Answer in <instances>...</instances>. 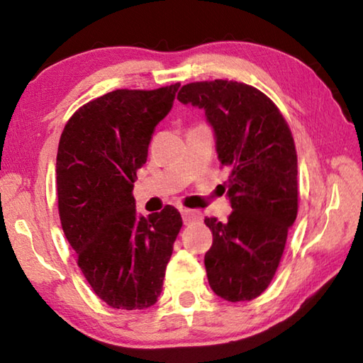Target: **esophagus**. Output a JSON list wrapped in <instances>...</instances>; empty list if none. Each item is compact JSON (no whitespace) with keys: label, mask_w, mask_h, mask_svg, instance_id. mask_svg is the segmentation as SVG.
Masks as SVG:
<instances>
[{"label":"esophagus","mask_w":363,"mask_h":363,"mask_svg":"<svg viewBox=\"0 0 363 363\" xmlns=\"http://www.w3.org/2000/svg\"><path fill=\"white\" fill-rule=\"evenodd\" d=\"M181 214H182L184 224H189V223H192V220H200L201 219V213L196 211V210H187V208H182Z\"/></svg>","instance_id":"1"}]
</instances>
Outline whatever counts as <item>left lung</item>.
Returning <instances> with one entry per match:
<instances>
[{
	"label": "left lung",
	"instance_id": "1",
	"mask_svg": "<svg viewBox=\"0 0 363 363\" xmlns=\"http://www.w3.org/2000/svg\"><path fill=\"white\" fill-rule=\"evenodd\" d=\"M177 101L205 110L218 158L229 168L225 223L206 218V277L218 296L250 301L269 286L298 214V157L275 104L253 86L214 79L182 86Z\"/></svg>",
	"mask_w": 363,
	"mask_h": 363
}]
</instances>
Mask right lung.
Returning a JSON list of instances; mask_svg holds the SVG:
<instances>
[{"instance_id":"right-lung-1","label":"right lung","mask_w":363,"mask_h":363,"mask_svg":"<svg viewBox=\"0 0 363 363\" xmlns=\"http://www.w3.org/2000/svg\"><path fill=\"white\" fill-rule=\"evenodd\" d=\"M179 86L97 97L72 115L59 140L60 224L88 284L113 309L157 303L182 227L176 208L145 218L133 196L152 133L173 108Z\"/></svg>"}]
</instances>
